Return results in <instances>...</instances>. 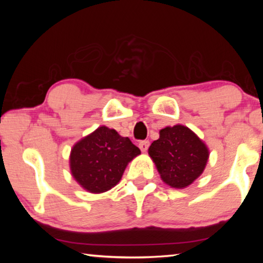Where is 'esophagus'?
<instances>
[{
	"label": "esophagus",
	"mask_w": 263,
	"mask_h": 263,
	"mask_svg": "<svg viewBox=\"0 0 263 263\" xmlns=\"http://www.w3.org/2000/svg\"><path fill=\"white\" fill-rule=\"evenodd\" d=\"M148 146H149V141L148 140H144V141H140L139 142V148L141 149V152H144V153L148 149Z\"/></svg>",
	"instance_id": "1"
}]
</instances>
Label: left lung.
<instances>
[{
  "instance_id": "8db88e82",
  "label": "left lung",
  "mask_w": 263,
  "mask_h": 263,
  "mask_svg": "<svg viewBox=\"0 0 263 263\" xmlns=\"http://www.w3.org/2000/svg\"><path fill=\"white\" fill-rule=\"evenodd\" d=\"M148 148L160 177L167 185L184 189L197 180L209 160L208 146L189 127L181 124L160 130Z\"/></svg>"
}]
</instances>
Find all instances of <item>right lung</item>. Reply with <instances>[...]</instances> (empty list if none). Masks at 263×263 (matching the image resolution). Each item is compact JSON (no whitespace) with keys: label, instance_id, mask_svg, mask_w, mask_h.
<instances>
[{"label":"right lung","instance_id":"right-lung-1","mask_svg":"<svg viewBox=\"0 0 263 263\" xmlns=\"http://www.w3.org/2000/svg\"><path fill=\"white\" fill-rule=\"evenodd\" d=\"M139 154L140 149L127 137L103 125L73 146L70 173L88 193L102 194L121 181L128 162Z\"/></svg>","mask_w":263,"mask_h":263}]
</instances>
